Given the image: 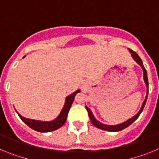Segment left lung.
Returning a JSON list of instances; mask_svg holds the SVG:
<instances>
[{
  "mask_svg": "<svg viewBox=\"0 0 159 159\" xmlns=\"http://www.w3.org/2000/svg\"><path fill=\"white\" fill-rule=\"evenodd\" d=\"M129 52H130V54H131V57H133V59L135 60L136 63H137L139 65H140V67H142V69H143V79H144V82H145L146 86H147V95H146L145 99H144V101H143L141 108H140V110L139 111V112L136 114L135 116H134L133 117L130 118V119H127V121H125L123 122V123H120V124H117V125H107V124H103V123H100V122L98 121V120L95 119V116H94L93 114H92V111L90 110L89 108L86 106V109L88 112V116H89L90 119H91V122H92V124H93L95 127H96L97 128L101 129V130H107V131H111V132L119 131V130H123V129L127 128V127H129L132 123H134L136 119L139 118V116H140V114H141L142 111H143L144 106H145L146 102H147V96H148V78H147V70H146V68L144 67V66H143V61H142V60L140 59V57H139V55H138L136 52H134V51H132L131 49H129Z\"/></svg>",
  "mask_w": 159,
  "mask_h": 159,
  "instance_id": "1",
  "label": "left lung"
}]
</instances>
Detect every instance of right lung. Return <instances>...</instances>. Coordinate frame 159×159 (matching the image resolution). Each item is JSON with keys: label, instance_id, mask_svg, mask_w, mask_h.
Returning <instances> with one entry per match:
<instances>
[{"label": "right lung", "instance_id": "1", "mask_svg": "<svg viewBox=\"0 0 159 159\" xmlns=\"http://www.w3.org/2000/svg\"><path fill=\"white\" fill-rule=\"evenodd\" d=\"M79 92H80V90H77L75 92H73L72 94L66 97L64 107L60 111V115L52 121H40V120L28 119V118H25L20 116L16 111L22 121L25 124L28 125L30 128L33 129L34 130L39 132L53 131V130H56L60 128V127H61L65 123L66 119H67V114L69 112L70 108H71V104H72L73 101H74V98H75V95Z\"/></svg>", "mask_w": 159, "mask_h": 159}]
</instances>
